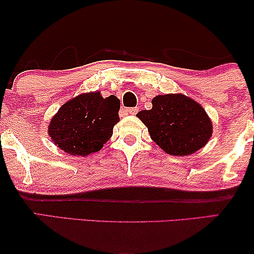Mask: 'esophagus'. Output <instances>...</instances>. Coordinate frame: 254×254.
I'll list each match as a JSON object with an SVG mask.
<instances>
[{
    "label": "esophagus",
    "mask_w": 254,
    "mask_h": 254,
    "mask_svg": "<svg viewBox=\"0 0 254 254\" xmlns=\"http://www.w3.org/2000/svg\"><path fill=\"white\" fill-rule=\"evenodd\" d=\"M126 112L128 114H131V116H135V114L138 112V109L137 107H129V109L126 110Z\"/></svg>",
    "instance_id": "esophagus-1"
}]
</instances>
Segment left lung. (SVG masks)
<instances>
[{
  "label": "left lung",
  "mask_w": 254,
  "mask_h": 254,
  "mask_svg": "<svg viewBox=\"0 0 254 254\" xmlns=\"http://www.w3.org/2000/svg\"><path fill=\"white\" fill-rule=\"evenodd\" d=\"M152 109L138 112L150 137L165 152L186 156L202 148L213 131L206 111L184 95H159L151 100Z\"/></svg>",
  "instance_id": "1"
}]
</instances>
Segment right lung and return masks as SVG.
<instances>
[{"label": "right lung", "instance_id": "right-lung-1", "mask_svg": "<svg viewBox=\"0 0 254 254\" xmlns=\"http://www.w3.org/2000/svg\"><path fill=\"white\" fill-rule=\"evenodd\" d=\"M120 100L99 92L82 93L61 106L50 123V136L70 155L86 156L100 150L119 121Z\"/></svg>", "mask_w": 254, "mask_h": 254}]
</instances>
